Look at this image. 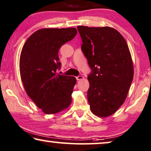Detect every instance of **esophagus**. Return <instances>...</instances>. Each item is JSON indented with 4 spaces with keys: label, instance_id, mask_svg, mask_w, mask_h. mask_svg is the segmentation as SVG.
Listing matches in <instances>:
<instances>
[{
    "label": "esophagus",
    "instance_id": "34e87169",
    "mask_svg": "<svg viewBox=\"0 0 151 151\" xmlns=\"http://www.w3.org/2000/svg\"><path fill=\"white\" fill-rule=\"evenodd\" d=\"M76 79H77V80H84V78L82 76H78V77H76Z\"/></svg>",
    "mask_w": 151,
    "mask_h": 151
}]
</instances>
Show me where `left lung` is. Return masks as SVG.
Instances as JSON below:
<instances>
[{
    "label": "left lung",
    "instance_id": "8db88e82",
    "mask_svg": "<svg viewBox=\"0 0 151 151\" xmlns=\"http://www.w3.org/2000/svg\"><path fill=\"white\" fill-rule=\"evenodd\" d=\"M82 50L92 73L88 76L87 93L91 112L108 117L125 101L134 78V65L125 39L109 27H77Z\"/></svg>",
    "mask_w": 151,
    "mask_h": 151
}]
</instances>
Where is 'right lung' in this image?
<instances>
[{
  "label": "right lung",
  "instance_id": "1",
  "mask_svg": "<svg viewBox=\"0 0 151 151\" xmlns=\"http://www.w3.org/2000/svg\"><path fill=\"white\" fill-rule=\"evenodd\" d=\"M77 34L75 28H41L30 35L22 50L19 73L27 95L46 114L66 110L76 84L73 76L60 75L58 50Z\"/></svg>",
  "mask_w": 151,
  "mask_h": 151
}]
</instances>
